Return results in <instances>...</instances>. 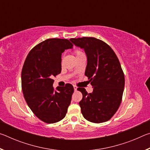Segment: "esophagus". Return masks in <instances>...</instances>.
Here are the masks:
<instances>
[{"mask_svg":"<svg viewBox=\"0 0 150 150\" xmlns=\"http://www.w3.org/2000/svg\"><path fill=\"white\" fill-rule=\"evenodd\" d=\"M73 88H74V90L75 91H77V87L76 85H73Z\"/></svg>","mask_w":150,"mask_h":150,"instance_id":"obj_1","label":"esophagus"}]
</instances>
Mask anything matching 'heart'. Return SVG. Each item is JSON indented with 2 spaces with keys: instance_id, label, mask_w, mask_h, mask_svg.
Segmentation results:
<instances>
[{
  "instance_id": "1",
  "label": "heart",
  "mask_w": 150,
  "mask_h": 150,
  "mask_svg": "<svg viewBox=\"0 0 150 150\" xmlns=\"http://www.w3.org/2000/svg\"><path fill=\"white\" fill-rule=\"evenodd\" d=\"M74 54H75V57H79V56H81V55H85L84 54V53H83L82 51H81V50H75V52H74Z\"/></svg>"
}]
</instances>
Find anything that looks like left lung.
<instances>
[{"label":"left lung","mask_w":150,"mask_h":150,"mask_svg":"<svg viewBox=\"0 0 150 150\" xmlns=\"http://www.w3.org/2000/svg\"><path fill=\"white\" fill-rule=\"evenodd\" d=\"M84 49L87 56L85 76L93 88L92 93L79 87L83 98L79 102L86 120L102 123L110 120L120 105L125 79L120 62L112 49L102 40L92 37L70 39Z\"/></svg>","instance_id":"left-lung-1"}]
</instances>
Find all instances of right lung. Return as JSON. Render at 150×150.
<instances>
[{"label":"right lung","mask_w":150,"mask_h":150,"mask_svg":"<svg viewBox=\"0 0 150 150\" xmlns=\"http://www.w3.org/2000/svg\"><path fill=\"white\" fill-rule=\"evenodd\" d=\"M73 45L67 39L50 38L35 45L28 54L22 70V89L33 113L47 124L66 115L74 91L69 83L53 87L54 77L62 71V54Z\"/></svg>","instance_id":"add662e5"}]
</instances>
